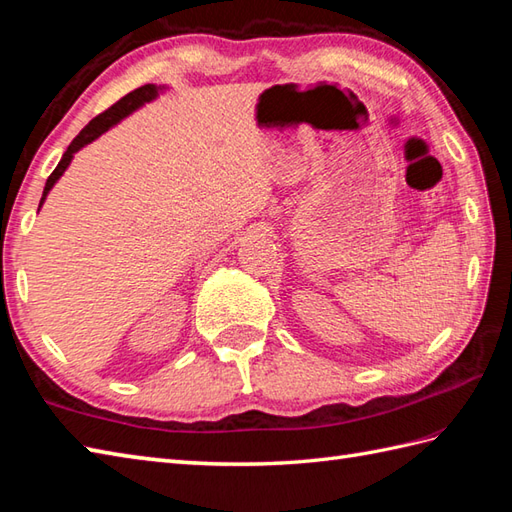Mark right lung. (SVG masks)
Listing matches in <instances>:
<instances>
[{
	"mask_svg": "<svg viewBox=\"0 0 512 512\" xmlns=\"http://www.w3.org/2000/svg\"><path fill=\"white\" fill-rule=\"evenodd\" d=\"M165 90H167V85H160V88H158V85H154V83L143 85V88H138V90H134V92H129L127 96H123V99L118 101V103H114L107 112H103V114H99L96 118H92V121L81 129L79 136H76V138L72 140L70 147L65 149V154H63V158L59 160L57 169H54V171L50 173V178H48V182H46V187H43V195H41L39 209L43 206V202H46L50 189L54 187V184H57V180L63 176L65 169L70 167V162H72V158H74L76 151H81L85 145H90L92 140H96L99 136H103V134L107 132V129H112L114 125L121 123L123 118H127L129 114L136 112L138 107H143L145 103H151V101H154L156 96H158L160 92H165Z\"/></svg>",
	"mask_w": 512,
	"mask_h": 512,
	"instance_id": "1",
	"label": "right lung"
}]
</instances>
